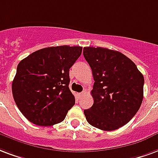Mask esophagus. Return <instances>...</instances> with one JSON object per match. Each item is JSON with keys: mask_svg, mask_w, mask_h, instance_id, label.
<instances>
[{"mask_svg": "<svg viewBox=\"0 0 158 158\" xmlns=\"http://www.w3.org/2000/svg\"><path fill=\"white\" fill-rule=\"evenodd\" d=\"M85 94V91H84V92H82V93H79V94H78V95H79V97H81V96H83V95H84Z\"/></svg>", "mask_w": 158, "mask_h": 158, "instance_id": "esophagus-1", "label": "esophagus"}]
</instances>
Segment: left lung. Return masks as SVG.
Listing matches in <instances>:
<instances>
[{"instance_id": "1", "label": "left lung", "mask_w": 158, "mask_h": 158, "mask_svg": "<svg viewBox=\"0 0 158 158\" xmlns=\"http://www.w3.org/2000/svg\"><path fill=\"white\" fill-rule=\"evenodd\" d=\"M94 84V104L85 110L91 126L103 131L119 129L138 111L143 100L144 78L134 63L123 53L104 48H84Z\"/></svg>"}]
</instances>
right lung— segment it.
Here are the masks:
<instances>
[{"instance_id": "add662e5", "label": "right lung", "mask_w": 158, "mask_h": 158, "mask_svg": "<svg viewBox=\"0 0 158 158\" xmlns=\"http://www.w3.org/2000/svg\"><path fill=\"white\" fill-rule=\"evenodd\" d=\"M81 52L79 46L49 47L32 52L18 64L12 94L30 122L49 127L64 121L75 104L69 88V69Z\"/></svg>"}]
</instances>
